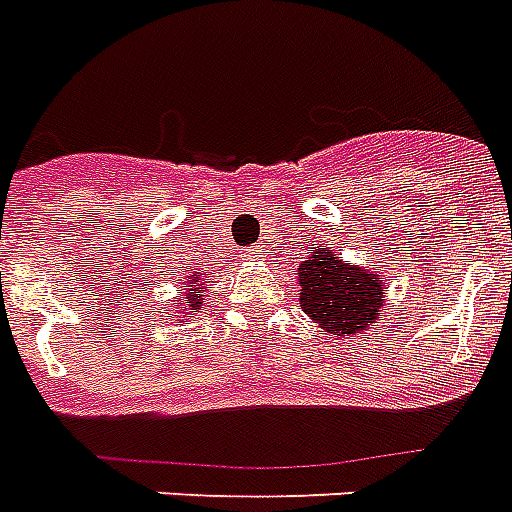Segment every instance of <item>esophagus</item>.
Here are the masks:
<instances>
[{"label":"esophagus","instance_id":"obj_1","mask_svg":"<svg viewBox=\"0 0 512 512\" xmlns=\"http://www.w3.org/2000/svg\"><path fill=\"white\" fill-rule=\"evenodd\" d=\"M261 251H264V248H261V245H251V248H248V253H251V256H259Z\"/></svg>","mask_w":512,"mask_h":512}]
</instances>
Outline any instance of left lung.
I'll return each mask as SVG.
<instances>
[{"label": "left lung", "instance_id": "obj_1", "mask_svg": "<svg viewBox=\"0 0 512 512\" xmlns=\"http://www.w3.org/2000/svg\"><path fill=\"white\" fill-rule=\"evenodd\" d=\"M301 282V309L325 327V333H359L365 330L383 306L380 282L362 267L343 264L341 256L325 248L309 256L298 267Z\"/></svg>", "mask_w": 512, "mask_h": 512}]
</instances>
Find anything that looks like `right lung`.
<instances>
[{"instance_id": "obj_1", "label": "right lung", "mask_w": 512, "mask_h": 512, "mask_svg": "<svg viewBox=\"0 0 512 512\" xmlns=\"http://www.w3.org/2000/svg\"><path fill=\"white\" fill-rule=\"evenodd\" d=\"M195 284L200 288V272L190 277V285H182V288L187 290V301L179 306V309H187V306H190V309H198V306H203V298H200V290L194 288Z\"/></svg>"}]
</instances>
